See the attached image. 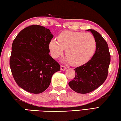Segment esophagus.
I'll use <instances>...</instances> for the list:
<instances>
[{
    "instance_id": "1",
    "label": "esophagus",
    "mask_w": 121,
    "mask_h": 121,
    "mask_svg": "<svg viewBox=\"0 0 121 121\" xmlns=\"http://www.w3.org/2000/svg\"><path fill=\"white\" fill-rule=\"evenodd\" d=\"M66 69H67L66 67H65V65H61V70H65Z\"/></svg>"
}]
</instances>
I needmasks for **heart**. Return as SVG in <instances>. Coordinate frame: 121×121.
I'll return each instance as SVG.
<instances>
[{
    "label": "heart",
    "instance_id": "heart-1",
    "mask_svg": "<svg viewBox=\"0 0 121 121\" xmlns=\"http://www.w3.org/2000/svg\"><path fill=\"white\" fill-rule=\"evenodd\" d=\"M95 37L90 33L64 31L58 36V41L52 39L48 44L51 56L57 59L65 49L67 56L64 60L75 66L87 63L93 56L96 50Z\"/></svg>",
    "mask_w": 121,
    "mask_h": 121
}]
</instances>
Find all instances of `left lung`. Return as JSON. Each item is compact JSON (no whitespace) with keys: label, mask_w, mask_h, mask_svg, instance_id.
Returning <instances> with one entry per match:
<instances>
[{"label":"left lung","mask_w":121,"mask_h":121,"mask_svg":"<svg viewBox=\"0 0 121 121\" xmlns=\"http://www.w3.org/2000/svg\"><path fill=\"white\" fill-rule=\"evenodd\" d=\"M96 40V50L92 58L87 63L74 70L75 77L69 82V86L79 93H87L97 89L106 81L110 62L108 44L99 32L88 29Z\"/></svg>","instance_id":"left-lung-1"}]
</instances>
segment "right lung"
I'll use <instances>...</instances> for the list:
<instances>
[{"label": "right lung", "mask_w": 121, "mask_h": 121, "mask_svg": "<svg viewBox=\"0 0 121 121\" xmlns=\"http://www.w3.org/2000/svg\"><path fill=\"white\" fill-rule=\"evenodd\" d=\"M53 37L48 29L31 25L23 29L13 40L9 65L17 84L28 92H43L60 65L49 54Z\"/></svg>", "instance_id": "add662e5"}]
</instances>
